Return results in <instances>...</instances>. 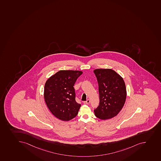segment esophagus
<instances>
[{
    "instance_id": "34e87169",
    "label": "esophagus",
    "mask_w": 161,
    "mask_h": 161,
    "mask_svg": "<svg viewBox=\"0 0 161 161\" xmlns=\"http://www.w3.org/2000/svg\"><path fill=\"white\" fill-rule=\"evenodd\" d=\"M89 103H90V100L89 99L87 100L86 101H84V104H89Z\"/></svg>"
}]
</instances>
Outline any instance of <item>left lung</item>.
Listing matches in <instances>:
<instances>
[{
    "label": "left lung",
    "instance_id": "8db88e82",
    "mask_svg": "<svg viewBox=\"0 0 161 161\" xmlns=\"http://www.w3.org/2000/svg\"><path fill=\"white\" fill-rule=\"evenodd\" d=\"M99 86L100 102L94 110L95 115L105 120L117 115L126 99L125 82L113 69H98L93 71Z\"/></svg>",
    "mask_w": 161,
    "mask_h": 161
}]
</instances>
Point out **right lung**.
Masks as SVG:
<instances>
[{"mask_svg":"<svg viewBox=\"0 0 161 161\" xmlns=\"http://www.w3.org/2000/svg\"><path fill=\"white\" fill-rule=\"evenodd\" d=\"M83 72L61 70L51 76L44 87V98L48 108L58 119L68 121L77 115L81 104L75 100L74 84Z\"/></svg>","mask_w":161,"mask_h":161,"instance_id":"right-lung-1","label":"right lung"}]
</instances>
